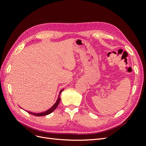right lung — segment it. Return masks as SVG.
<instances>
[{
	"label": "right lung",
	"instance_id": "add662e5",
	"mask_svg": "<svg viewBox=\"0 0 146 146\" xmlns=\"http://www.w3.org/2000/svg\"><path fill=\"white\" fill-rule=\"evenodd\" d=\"M63 90L60 91V94H59V96H58V99H57L56 103L52 106V107L48 109V110H47V111H46L45 112H43V113H32V112H29L28 111L29 113L32 114V115H34V116H45V115H47V114H49L50 113H51L52 112H53L54 111V110L56 108V107H58V104H60V94L61 93V92H62Z\"/></svg>",
	"mask_w": 146,
	"mask_h": 146
}]
</instances>
